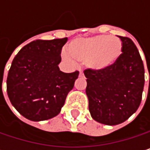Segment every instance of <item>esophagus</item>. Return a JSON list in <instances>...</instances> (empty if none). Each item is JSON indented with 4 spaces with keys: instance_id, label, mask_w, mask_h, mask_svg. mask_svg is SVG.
I'll return each instance as SVG.
<instances>
[{
    "instance_id": "34e87169",
    "label": "esophagus",
    "mask_w": 150,
    "mask_h": 150,
    "mask_svg": "<svg viewBox=\"0 0 150 150\" xmlns=\"http://www.w3.org/2000/svg\"><path fill=\"white\" fill-rule=\"evenodd\" d=\"M79 76H80V77H83V76H84V74H83V72H82V71H80Z\"/></svg>"
}]
</instances>
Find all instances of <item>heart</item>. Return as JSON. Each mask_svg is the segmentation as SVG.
<instances>
[{"label": "heart", "instance_id": "heart-1", "mask_svg": "<svg viewBox=\"0 0 150 150\" xmlns=\"http://www.w3.org/2000/svg\"><path fill=\"white\" fill-rule=\"evenodd\" d=\"M69 55L75 61L86 63L95 70H104L113 66L122 53V42L108 35L78 39L68 46ZM65 60L70 61L67 54Z\"/></svg>", "mask_w": 150, "mask_h": 150}]
</instances>
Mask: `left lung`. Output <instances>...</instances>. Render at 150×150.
Segmentation results:
<instances>
[{
    "label": "left lung",
    "mask_w": 150,
    "mask_h": 150,
    "mask_svg": "<svg viewBox=\"0 0 150 150\" xmlns=\"http://www.w3.org/2000/svg\"><path fill=\"white\" fill-rule=\"evenodd\" d=\"M118 37L122 53L113 66L104 70H84L90 115L106 125L120 124L135 113L145 81L144 66L136 46L129 37Z\"/></svg>",
    "instance_id": "1"
}]
</instances>
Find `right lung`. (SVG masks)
<instances>
[{
	"label": "right lung",
	"mask_w": 150,
	"mask_h": 150,
	"mask_svg": "<svg viewBox=\"0 0 150 150\" xmlns=\"http://www.w3.org/2000/svg\"><path fill=\"white\" fill-rule=\"evenodd\" d=\"M68 38L35 40L15 55L7 78L8 98L16 110L30 121L56 116L74 88L79 71L60 70L61 52Z\"/></svg>",
	"instance_id": "obj_1"
}]
</instances>
